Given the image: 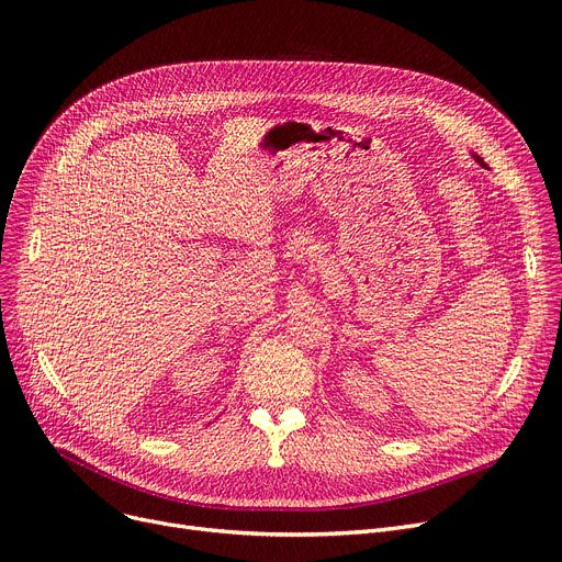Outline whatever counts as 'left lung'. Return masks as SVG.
<instances>
[{"label":"left lung","mask_w":562,"mask_h":562,"mask_svg":"<svg viewBox=\"0 0 562 562\" xmlns=\"http://www.w3.org/2000/svg\"><path fill=\"white\" fill-rule=\"evenodd\" d=\"M471 155H473V159H475V162H477L480 167H483V169H490V167L485 165V159H483V157H480V155H475V153H471Z\"/></svg>","instance_id":"1"}]
</instances>
